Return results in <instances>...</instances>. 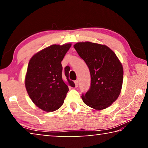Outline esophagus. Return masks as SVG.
Returning a JSON list of instances; mask_svg holds the SVG:
<instances>
[{
    "label": "esophagus",
    "mask_w": 148,
    "mask_h": 148,
    "mask_svg": "<svg viewBox=\"0 0 148 148\" xmlns=\"http://www.w3.org/2000/svg\"><path fill=\"white\" fill-rule=\"evenodd\" d=\"M74 84H75V87H78V84H79L78 80H76V81H74Z\"/></svg>",
    "instance_id": "esophagus-1"
}]
</instances>
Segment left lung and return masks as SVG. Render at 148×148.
Returning <instances> with one entry per match:
<instances>
[{
	"mask_svg": "<svg viewBox=\"0 0 148 148\" xmlns=\"http://www.w3.org/2000/svg\"><path fill=\"white\" fill-rule=\"evenodd\" d=\"M74 47L89 69L91 86L82 98L87 106L97 110L109 107L121 92L123 69L116 55L105 45L78 42Z\"/></svg>",
	"mask_w": 148,
	"mask_h": 148,
	"instance_id": "8db88e82",
	"label": "left lung"
}]
</instances>
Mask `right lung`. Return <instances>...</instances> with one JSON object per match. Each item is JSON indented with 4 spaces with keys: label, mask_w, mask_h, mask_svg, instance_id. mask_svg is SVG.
Returning a JSON list of instances; mask_svg holds the SVG:
<instances>
[{
    "label": "right lung",
    "mask_w": 148,
    "mask_h": 148,
    "mask_svg": "<svg viewBox=\"0 0 148 148\" xmlns=\"http://www.w3.org/2000/svg\"><path fill=\"white\" fill-rule=\"evenodd\" d=\"M71 44L51 45L36 53L29 61L25 79L27 91L34 104L45 112L61 107L69 91L75 87L69 78V69L62 71L61 61Z\"/></svg>",
    "instance_id": "1"
}]
</instances>
